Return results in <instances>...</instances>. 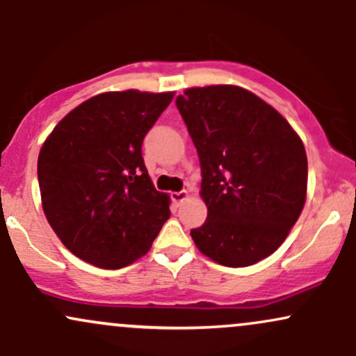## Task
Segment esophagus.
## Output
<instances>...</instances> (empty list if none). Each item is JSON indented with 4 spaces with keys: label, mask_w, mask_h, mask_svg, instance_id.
<instances>
[{
    "label": "esophagus",
    "mask_w": 356,
    "mask_h": 356,
    "mask_svg": "<svg viewBox=\"0 0 356 356\" xmlns=\"http://www.w3.org/2000/svg\"><path fill=\"white\" fill-rule=\"evenodd\" d=\"M187 197H189V192L187 191H179V192H172V194H170V199H172V202L175 204V206H181V204L186 201Z\"/></svg>",
    "instance_id": "1"
}]
</instances>
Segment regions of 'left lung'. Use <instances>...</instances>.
Here are the masks:
<instances>
[{
  "instance_id": "obj_1",
  "label": "left lung",
  "mask_w": 356,
  "mask_h": 356,
  "mask_svg": "<svg viewBox=\"0 0 356 356\" xmlns=\"http://www.w3.org/2000/svg\"><path fill=\"white\" fill-rule=\"evenodd\" d=\"M179 112L201 161L207 219L191 236L227 268L276 251L300 218L308 187L301 138L271 105L236 85L186 88Z\"/></svg>"
}]
</instances>
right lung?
<instances>
[{
  "label": "right lung",
  "mask_w": 356,
  "mask_h": 356,
  "mask_svg": "<svg viewBox=\"0 0 356 356\" xmlns=\"http://www.w3.org/2000/svg\"><path fill=\"white\" fill-rule=\"evenodd\" d=\"M174 92H105L56 124L38 155L43 212L68 251L104 269L149 252L169 219L142 157L145 134Z\"/></svg>",
  "instance_id": "1"
}]
</instances>
